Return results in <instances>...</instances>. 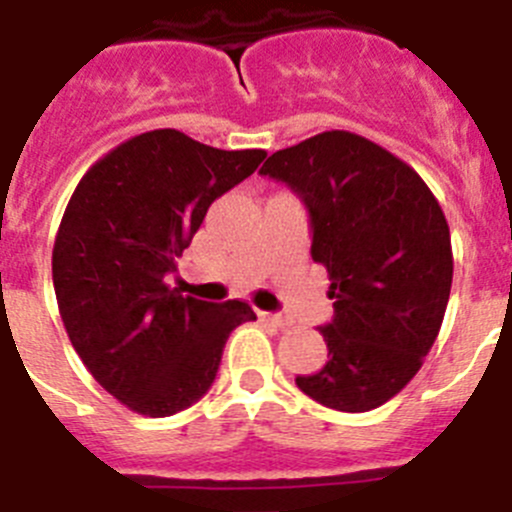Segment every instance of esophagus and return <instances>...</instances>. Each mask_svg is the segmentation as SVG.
Listing matches in <instances>:
<instances>
[{
    "label": "esophagus",
    "instance_id": "obj_1",
    "mask_svg": "<svg viewBox=\"0 0 512 512\" xmlns=\"http://www.w3.org/2000/svg\"><path fill=\"white\" fill-rule=\"evenodd\" d=\"M259 318L264 320V323H271L274 328H289V325H292V320H289L287 315H277V312H259Z\"/></svg>",
    "mask_w": 512,
    "mask_h": 512
}]
</instances>
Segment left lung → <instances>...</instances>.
<instances>
[{
    "instance_id": "8db88e82",
    "label": "left lung",
    "mask_w": 512,
    "mask_h": 512,
    "mask_svg": "<svg viewBox=\"0 0 512 512\" xmlns=\"http://www.w3.org/2000/svg\"><path fill=\"white\" fill-rule=\"evenodd\" d=\"M261 174L310 210L312 261L328 269V361L297 387L320 405L366 413L418 374L449 305L454 256L441 205L413 166L348 130L271 153Z\"/></svg>"
}]
</instances>
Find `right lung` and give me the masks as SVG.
Listing matches in <instances>:
<instances>
[{"label":"right lung","instance_id":"1","mask_svg":"<svg viewBox=\"0 0 512 512\" xmlns=\"http://www.w3.org/2000/svg\"><path fill=\"white\" fill-rule=\"evenodd\" d=\"M266 158L220 151L174 128L125 140L81 176L53 243V289L71 346L133 413L166 418L215 382L248 302L184 297L164 277L207 207Z\"/></svg>","mask_w":512,"mask_h":512}]
</instances>
